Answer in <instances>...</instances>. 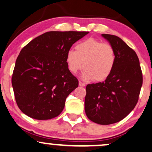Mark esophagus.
Returning a JSON list of instances; mask_svg holds the SVG:
<instances>
[{
    "label": "esophagus",
    "instance_id": "obj_1",
    "mask_svg": "<svg viewBox=\"0 0 152 152\" xmlns=\"http://www.w3.org/2000/svg\"><path fill=\"white\" fill-rule=\"evenodd\" d=\"M79 86H82V87H84V86H86V84H85L84 83L82 82H79Z\"/></svg>",
    "mask_w": 152,
    "mask_h": 152
}]
</instances>
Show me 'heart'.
I'll list each match as a JSON object with an SVG mask.
<instances>
[{
  "instance_id": "1",
  "label": "heart",
  "mask_w": 152,
  "mask_h": 152,
  "mask_svg": "<svg viewBox=\"0 0 152 152\" xmlns=\"http://www.w3.org/2000/svg\"><path fill=\"white\" fill-rule=\"evenodd\" d=\"M75 49L69 50L66 56L70 72L77 73L84 66L82 78L96 82L105 80L111 75L116 61L115 51L111 45L89 38L78 43Z\"/></svg>"
}]
</instances>
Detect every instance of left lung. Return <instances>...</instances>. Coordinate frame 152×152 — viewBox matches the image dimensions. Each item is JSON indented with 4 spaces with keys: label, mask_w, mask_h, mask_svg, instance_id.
<instances>
[{
    "label": "left lung",
    "mask_w": 152,
    "mask_h": 152,
    "mask_svg": "<svg viewBox=\"0 0 152 152\" xmlns=\"http://www.w3.org/2000/svg\"><path fill=\"white\" fill-rule=\"evenodd\" d=\"M102 36L115 50V64L104 82L87 85L84 108L89 120L107 125L124 119L136 107L142 74L134 50L115 35Z\"/></svg>",
    "instance_id": "obj_1"
}]
</instances>
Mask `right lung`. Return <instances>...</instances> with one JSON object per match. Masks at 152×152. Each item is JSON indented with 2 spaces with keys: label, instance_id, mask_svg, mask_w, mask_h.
<instances>
[{
  "label": "right lung",
  "instance_id": "right-lung-1",
  "mask_svg": "<svg viewBox=\"0 0 152 152\" xmlns=\"http://www.w3.org/2000/svg\"><path fill=\"white\" fill-rule=\"evenodd\" d=\"M88 32L51 31L28 43L16 59L12 84L18 108L36 120H50L63 111L66 97L79 85L66 56Z\"/></svg>",
  "mask_w": 152,
  "mask_h": 152
}]
</instances>
